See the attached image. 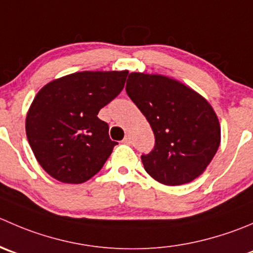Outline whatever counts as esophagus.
I'll use <instances>...</instances> for the list:
<instances>
[{
    "mask_svg": "<svg viewBox=\"0 0 253 253\" xmlns=\"http://www.w3.org/2000/svg\"><path fill=\"white\" fill-rule=\"evenodd\" d=\"M122 142H124L125 144H131L132 143V142H131V137H129V136H125L124 141H122Z\"/></svg>",
    "mask_w": 253,
    "mask_h": 253,
    "instance_id": "obj_1",
    "label": "esophagus"
}]
</instances>
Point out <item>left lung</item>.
Here are the masks:
<instances>
[{"label": "left lung", "mask_w": 253, "mask_h": 253, "mask_svg": "<svg viewBox=\"0 0 253 253\" xmlns=\"http://www.w3.org/2000/svg\"><path fill=\"white\" fill-rule=\"evenodd\" d=\"M126 92L146 116L156 144L141 157L147 173L164 185H181L204 173L221 141L211 105L192 87L159 74L131 73Z\"/></svg>", "instance_id": "obj_1"}]
</instances>
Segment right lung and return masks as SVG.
Listing matches in <instances>:
<instances>
[{
    "label": "right lung",
    "instance_id": "add662e5",
    "mask_svg": "<svg viewBox=\"0 0 253 253\" xmlns=\"http://www.w3.org/2000/svg\"><path fill=\"white\" fill-rule=\"evenodd\" d=\"M128 72H79L44 85L26 117L29 146L42 168L61 183L89 180L117 142L100 110L125 86Z\"/></svg>",
    "mask_w": 253,
    "mask_h": 253
}]
</instances>
